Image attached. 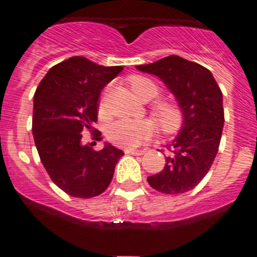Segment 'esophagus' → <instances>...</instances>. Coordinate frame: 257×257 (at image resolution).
<instances>
[{
  "label": "esophagus",
  "instance_id": "1",
  "mask_svg": "<svg viewBox=\"0 0 257 257\" xmlns=\"http://www.w3.org/2000/svg\"><path fill=\"white\" fill-rule=\"evenodd\" d=\"M126 153L134 154V156H142V154L145 153V151H143V149H139V151H135V149H127Z\"/></svg>",
  "mask_w": 257,
  "mask_h": 257
}]
</instances>
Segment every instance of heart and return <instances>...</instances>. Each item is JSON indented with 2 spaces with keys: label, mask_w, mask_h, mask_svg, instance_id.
Here are the masks:
<instances>
[{
  "label": "heart",
  "mask_w": 257,
  "mask_h": 257,
  "mask_svg": "<svg viewBox=\"0 0 257 257\" xmlns=\"http://www.w3.org/2000/svg\"><path fill=\"white\" fill-rule=\"evenodd\" d=\"M128 86L136 97L143 101H151L160 96L161 88L149 77L134 74L127 79ZM104 99L100 109H104ZM151 114L157 119L161 130L166 134L175 133L183 123L184 113L176 101L169 99H157L151 105ZM157 124L153 119H118L106 127V138L113 144L122 148H136L152 139L156 134Z\"/></svg>",
  "instance_id": "b5f03b06"
}]
</instances>
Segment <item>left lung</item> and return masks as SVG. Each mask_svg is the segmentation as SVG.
Listing matches in <instances>:
<instances>
[{
  "instance_id": "8db88e82",
  "label": "left lung",
  "mask_w": 257,
  "mask_h": 257,
  "mask_svg": "<svg viewBox=\"0 0 257 257\" xmlns=\"http://www.w3.org/2000/svg\"><path fill=\"white\" fill-rule=\"evenodd\" d=\"M138 69L160 77L184 113L181 131L166 148L165 167L148 176L149 185L165 194L189 192L205 178L219 151L224 126L221 90L207 68L178 55Z\"/></svg>"
}]
</instances>
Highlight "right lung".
Listing matches in <instances>:
<instances>
[{
  "mask_svg": "<svg viewBox=\"0 0 257 257\" xmlns=\"http://www.w3.org/2000/svg\"><path fill=\"white\" fill-rule=\"evenodd\" d=\"M122 67H101L83 56L54 65L38 85L33 101L32 133L41 162L51 180L76 198H92L104 192L113 179L123 152L110 144L95 151L83 145V131H96L99 97L106 83Z\"/></svg>",
  "mask_w": 257,
  "mask_h": 257,
  "instance_id": "1",
  "label": "right lung"
}]
</instances>
